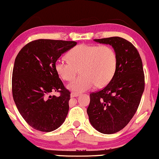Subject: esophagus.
Here are the masks:
<instances>
[{"instance_id": "1", "label": "esophagus", "mask_w": 159, "mask_h": 159, "mask_svg": "<svg viewBox=\"0 0 159 159\" xmlns=\"http://www.w3.org/2000/svg\"><path fill=\"white\" fill-rule=\"evenodd\" d=\"M79 93H75V92H71L70 93V97H79Z\"/></svg>"}]
</instances>
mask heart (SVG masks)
<instances>
[{
	"mask_svg": "<svg viewBox=\"0 0 159 159\" xmlns=\"http://www.w3.org/2000/svg\"><path fill=\"white\" fill-rule=\"evenodd\" d=\"M67 57L68 59L56 62L55 69L62 80L70 81L80 68L81 74L68 85L74 91H85L95 85L103 87L112 80L116 70V54L108 46L79 45L72 48Z\"/></svg>",
	"mask_w": 159,
	"mask_h": 159,
	"instance_id": "b5f03b06",
	"label": "heart"
}]
</instances>
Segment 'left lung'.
<instances>
[{"label": "left lung", "mask_w": 159, "mask_h": 159, "mask_svg": "<svg viewBox=\"0 0 159 159\" xmlns=\"http://www.w3.org/2000/svg\"><path fill=\"white\" fill-rule=\"evenodd\" d=\"M93 40L113 47L117 66L106 87L90 94L87 113L96 130L112 134L128 124L139 105L144 90L142 61L135 46L124 38L112 37Z\"/></svg>", "instance_id": "left-lung-1"}]
</instances>
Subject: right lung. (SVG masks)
<instances>
[{
    "mask_svg": "<svg viewBox=\"0 0 159 159\" xmlns=\"http://www.w3.org/2000/svg\"><path fill=\"white\" fill-rule=\"evenodd\" d=\"M76 45L74 41L40 39L20 51L12 71V96L18 111L35 130L51 132L66 120L70 92L55 69L58 58ZM60 92V97L52 96Z\"/></svg>",
    "mask_w": 159,
    "mask_h": 159,
    "instance_id": "1",
    "label": "right lung"
}]
</instances>
